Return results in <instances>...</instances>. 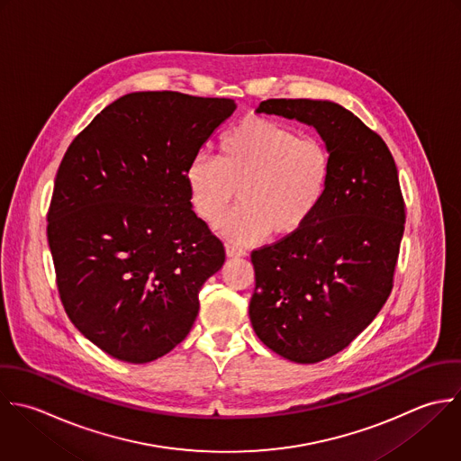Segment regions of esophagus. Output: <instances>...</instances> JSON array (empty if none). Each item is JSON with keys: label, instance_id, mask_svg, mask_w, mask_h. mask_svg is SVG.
I'll list each match as a JSON object with an SVG mask.
<instances>
[{"label": "esophagus", "instance_id": "1", "mask_svg": "<svg viewBox=\"0 0 461 461\" xmlns=\"http://www.w3.org/2000/svg\"><path fill=\"white\" fill-rule=\"evenodd\" d=\"M226 255H228L230 258H237V257H246L248 253H246L244 249L237 248V246H231V244H228V246H226Z\"/></svg>", "mask_w": 461, "mask_h": 461}]
</instances>
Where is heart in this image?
Instances as JSON below:
<instances>
[{
    "instance_id": "1",
    "label": "heart",
    "mask_w": 461,
    "mask_h": 461,
    "mask_svg": "<svg viewBox=\"0 0 461 461\" xmlns=\"http://www.w3.org/2000/svg\"><path fill=\"white\" fill-rule=\"evenodd\" d=\"M332 176L329 147L264 116H248L221 140L219 158L197 154L186 167L194 212L217 224L237 199L242 208L221 224L231 242L253 244L298 233L321 206Z\"/></svg>"
}]
</instances>
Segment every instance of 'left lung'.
<instances>
[{
    "instance_id": "1",
    "label": "left lung",
    "mask_w": 461,
    "mask_h": 461,
    "mask_svg": "<svg viewBox=\"0 0 461 461\" xmlns=\"http://www.w3.org/2000/svg\"><path fill=\"white\" fill-rule=\"evenodd\" d=\"M257 113L318 131L332 176L314 217L251 253L249 320L278 356L312 365L347 348L386 303L404 235V199L383 138L330 100L271 98Z\"/></svg>"
}]
</instances>
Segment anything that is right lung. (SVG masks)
Listing matches in <instances>:
<instances>
[{
    "instance_id": "right-lung-1",
    "label": "right lung",
    "mask_w": 461,
    "mask_h": 461,
    "mask_svg": "<svg viewBox=\"0 0 461 461\" xmlns=\"http://www.w3.org/2000/svg\"><path fill=\"white\" fill-rule=\"evenodd\" d=\"M231 98L127 93L71 141L55 176L48 244L64 311L114 359L143 365L190 332L224 246L195 215L186 167Z\"/></svg>"
}]
</instances>
